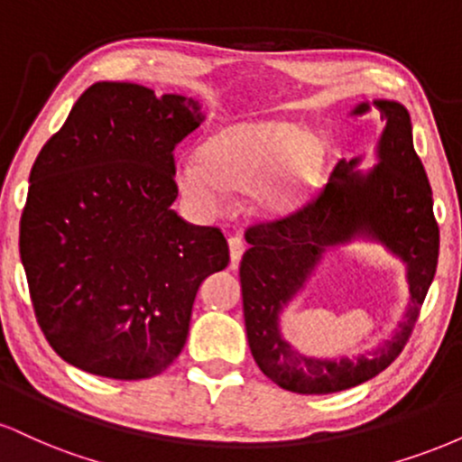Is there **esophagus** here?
Here are the masks:
<instances>
[{
    "label": "esophagus",
    "instance_id": "1",
    "mask_svg": "<svg viewBox=\"0 0 462 462\" xmlns=\"http://www.w3.org/2000/svg\"><path fill=\"white\" fill-rule=\"evenodd\" d=\"M227 245H230L232 264H238V261H241V256H243V252H245V243H243L241 236H230V238H227Z\"/></svg>",
    "mask_w": 462,
    "mask_h": 462
}]
</instances>
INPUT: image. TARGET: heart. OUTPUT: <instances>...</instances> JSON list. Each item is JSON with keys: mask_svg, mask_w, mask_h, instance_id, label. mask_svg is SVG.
Returning a JSON list of instances; mask_svg holds the SVG:
<instances>
[{"mask_svg": "<svg viewBox=\"0 0 462 462\" xmlns=\"http://www.w3.org/2000/svg\"><path fill=\"white\" fill-rule=\"evenodd\" d=\"M315 153L309 132L286 121L241 124L210 136L201 156L178 164V184L199 208L219 210L227 187L254 189L264 213H289L310 189Z\"/></svg>", "mask_w": 462, "mask_h": 462, "instance_id": "1", "label": "heart"}]
</instances>
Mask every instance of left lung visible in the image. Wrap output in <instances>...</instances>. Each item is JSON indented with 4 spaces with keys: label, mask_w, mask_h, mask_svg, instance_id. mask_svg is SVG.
<instances>
[{
    "label": "left lung",
    "mask_w": 462,
    "mask_h": 462,
    "mask_svg": "<svg viewBox=\"0 0 462 462\" xmlns=\"http://www.w3.org/2000/svg\"><path fill=\"white\" fill-rule=\"evenodd\" d=\"M374 106L386 121L374 171L347 173L358 161H341L334 180L317 198L293 213L258 221L245 230L249 249L241 261V293L249 349L263 374L293 393H337L367 383L389 367L411 338L437 272L439 224L430 182L412 145L411 116L395 102ZM367 110V104H360L354 115ZM354 234L378 237L407 263L413 295L407 319L391 342L367 357H301L279 337V310L303 285L325 247Z\"/></svg>",
    "instance_id": "8db88e82"
}]
</instances>
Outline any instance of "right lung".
<instances>
[{
  "label": "right lung",
  "instance_id": "1",
  "mask_svg": "<svg viewBox=\"0 0 462 462\" xmlns=\"http://www.w3.org/2000/svg\"><path fill=\"white\" fill-rule=\"evenodd\" d=\"M201 119L190 97L97 82L36 156L21 263L36 321L73 367L162 374L187 343L201 280L230 261L219 227L171 210L173 152Z\"/></svg>",
  "mask_w": 462,
  "mask_h": 462
}]
</instances>
